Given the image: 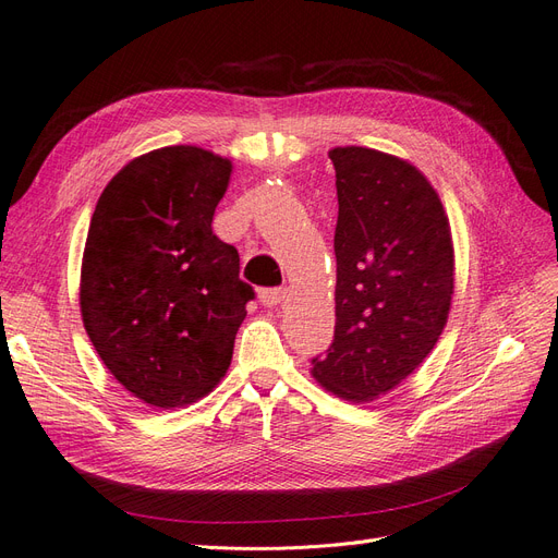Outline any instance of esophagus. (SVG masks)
Returning a JSON list of instances; mask_svg holds the SVG:
<instances>
[{
    "label": "esophagus",
    "instance_id": "34e87169",
    "mask_svg": "<svg viewBox=\"0 0 558 558\" xmlns=\"http://www.w3.org/2000/svg\"><path fill=\"white\" fill-rule=\"evenodd\" d=\"M286 291L283 286H279V289H263L260 293H258V298H260V302L265 307H277V305H281V302L286 300Z\"/></svg>",
    "mask_w": 558,
    "mask_h": 558
}]
</instances>
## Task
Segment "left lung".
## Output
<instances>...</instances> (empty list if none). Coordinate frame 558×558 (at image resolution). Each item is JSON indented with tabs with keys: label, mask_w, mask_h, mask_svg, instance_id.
Masks as SVG:
<instances>
[{
	"label": "left lung",
	"mask_w": 558,
	"mask_h": 558,
	"mask_svg": "<svg viewBox=\"0 0 558 558\" xmlns=\"http://www.w3.org/2000/svg\"><path fill=\"white\" fill-rule=\"evenodd\" d=\"M335 335L312 373L335 396L375 400L424 363L453 293L442 202L416 167L375 148H332Z\"/></svg>",
	"instance_id": "left-lung-1"
}]
</instances>
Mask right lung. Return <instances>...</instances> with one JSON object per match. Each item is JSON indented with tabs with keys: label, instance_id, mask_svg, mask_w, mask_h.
Instances as JSON below:
<instances>
[{
	"label": "right lung",
	"instance_id": "add662e5",
	"mask_svg": "<svg viewBox=\"0 0 558 558\" xmlns=\"http://www.w3.org/2000/svg\"><path fill=\"white\" fill-rule=\"evenodd\" d=\"M232 165L197 146L134 158L99 195L81 314L99 359L150 408L205 398L232 361L253 286L211 230Z\"/></svg>",
	"mask_w": 558,
	"mask_h": 558
}]
</instances>
